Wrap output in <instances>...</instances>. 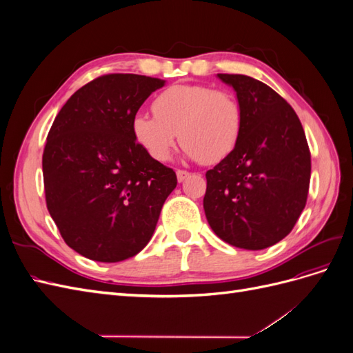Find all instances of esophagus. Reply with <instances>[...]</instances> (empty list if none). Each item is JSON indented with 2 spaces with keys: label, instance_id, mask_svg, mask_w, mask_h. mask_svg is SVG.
<instances>
[{
  "label": "esophagus",
  "instance_id": "1",
  "mask_svg": "<svg viewBox=\"0 0 353 353\" xmlns=\"http://www.w3.org/2000/svg\"><path fill=\"white\" fill-rule=\"evenodd\" d=\"M190 176V172L187 170H176V178H178V183H184V181Z\"/></svg>",
  "mask_w": 353,
  "mask_h": 353
}]
</instances>
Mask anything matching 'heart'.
I'll use <instances>...</instances> for the list:
<instances>
[{
    "mask_svg": "<svg viewBox=\"0 0 353 353\" xmlns=\"http://www.w3.org/2000/svg\"><path fill=\"white\" fill-rule=\"evenodd\" d=\"M154 116L137 113L135 141L154 160L170 157L178 140L190 160L216 163L236 148L243 130V110L236 95L208 85L175 83L153 101Z\"/></svg>",
    "mask_w": 353,
    "mask_h": 353,
    "instance_id": "heart-1",
    "label": "heart"
}]
</instances>
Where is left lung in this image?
Wrapping results in <instances>:
<instances>
[{"instance_id":"left-lung-1","label":"left lung","mask_w":353,"mask_h":353,"mask_svg":"<svg viewBox=\"0 0 353 353\" xmlns=\"http://www.w3.org/2000/svg\"><path fill=\"white\" fill-rule=\"evenodd\" d=\"M243 110L236 148L206 172L203 199L216 236L245 250L281 241L305 209L311 153L301 121L281 95L245 74L218 73Z\"/></svg>"}]
</instances>
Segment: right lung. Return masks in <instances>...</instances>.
Here are the masks:
<instances>
[{
    "label": "right lung",
    "instance_id": "1",
    "mask_svg": "<svg viewBox=\"0 0 353 353\" xmlns=\"http://www.w3.org/2000/svg\"><path fill=\"white\" fill-rule=\"evenodd\" d=\"M166 81L113 73L83 85L52 122L42 154L47 208L63 240L97 262L150 241L176 175L135 141L132 119Z\"/></svg>",
    "mask_w": 353,
    "mask_h": 353
}]
</instances>
